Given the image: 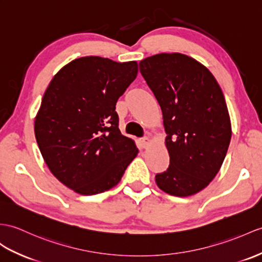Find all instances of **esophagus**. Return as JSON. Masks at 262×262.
Here are the masks:
<instances>
[{
  "mask_svg": "<svg viewBox=\"0 0 262 262\" xmlns=\"http://www.w3.org/2000/svg\"><path fill=\"white\" fill-rule=\"evenodd\" d=\"M141 143H142V145H143V147L146 148V147H147V146L150 144V139H149L148 137H144V138L141 139Z\"/></svg>",
  "mask_w": 262,
  "mask_h": 262,
  "instance_id": "34e87169",
  "label": "esophagus"
}]
</instances>
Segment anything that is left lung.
I'll return each instance as SVG.
<instances>
[{
  "mask_svg": "<svg viewBox=\"0 0 262 262\" xmlns=\"http://www.w3.org/2000/svg\"><path fill=\"white\" fill-rule=\"evenodd\" d=\"M139 71L160 103L167 134L169 166L156 174V184L169 195H194L220 171L231 141L222 90L205 66L178 52L145 58Z\"/></svg>",
  "mask_w": 262,
  "mask_h": 262,
  "instance_id": "left-lung-1",
  "label": "left lung"
}]
</instances>
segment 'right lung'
I'll return each mask as SVG.
<instances>
[{"mask_svg":"<svg viewBox=\"0 0 262 262\" xmlns=\"http://www.w3.org/2000/svg\"><path fill=\"white\" fill-rule=\"evenodd\" d=\"M137 72L136 61L90 56L72 60L49 83L34 119L35 139L50 172L76 193L111 190L137 156L115 111Z\"/></svg>","mask_w":262,"mask_h":262,"instance_id":"add662e5","label":"right lung"}]
</instances>
